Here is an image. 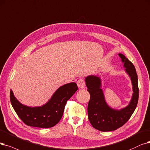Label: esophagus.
Masks as SVG:
<instances>
[{
  "label": "esophagus",
  "instance_id": "1",
  "mask_svg": "<svg viewBox=\"0 0 150 150\" xmlns=\"http://www.w3.org/2000/svg\"><path fill=\"white\" fill-rule=\"evenodd\" d=\"M77 85H78V87H79V88L80 89H82V88H84V87H85V81H84V80L83 79H80L79 80H78L77 82Z\"/></svg>",
  "mask_w": 150,
  "mask_h": 150
}]
</instances>
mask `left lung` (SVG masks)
<instances>
[{"mask_svg":"<svg viewBox=\"0 0 150 150\" xmlns=\"http://www.w3.org/2000/svg\"><path fill=\"white\" fill-rule=\"evenodd\" d=\"M124 63L126 72L131 80L133 94L131 102L125 108L120 110L109 107L101 89L100 76L89 75L85 78L86 85L90 94L88 105V119L94 128L102 132L112 131L122 126L131 118L139 100L138 77L133 64L122 54H118Z\"/></svg>","mask_w":150,"mask_h":150,"instance_id":"1","label":"left lung"}]
</instances>
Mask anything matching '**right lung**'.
Listing matches in <instances>:
<instances>
[{
  "mask_svg": "<svg viewBox=\"0 0 150 150\" xmlns=\"http://www.w3.org/2000/svg\"><path fill=\"white\" fill-rule=\"evenodd\" d=\"M77 90V84L74 82L64 84L56 91L47 103L41 107L24 105L16 99L11 90L10 97L13 108L25 125L40 128H49L59 122L67 101Z\"/></svg>",
  "mask_w": 150,
  "mask_h": 150,
  "instance_id": "add662e5",
  "label": "right lung"
}]
</instances>
